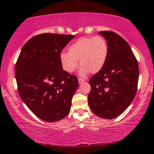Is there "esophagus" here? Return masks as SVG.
I'll return each instance as SVG.
<instances>
[{
	"label": "esophagus",
	"instance_id": "34e87169",
	"mask_svg": "<svg viewBox=\"0 0 154 154\" xmlns=\"http://www.w3.org/2000/svg\"><path fill=\"white\" fill-rule=\"evenodd\" d=\"M78 82H79V84H81L82 83H83V82H85V80L84 79H82V78H78Z\"/></svg>",
	"mask_w": 154,
	"mask_h": 154
}]
</instances>
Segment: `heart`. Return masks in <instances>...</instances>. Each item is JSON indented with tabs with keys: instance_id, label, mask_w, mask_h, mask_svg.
Masks as SVG:
<instances>
[{
	"instance_id": "b5f03b06",
	"label": "heart",
	"mask_w": 154,
	"mask_h": 154,
	"mask_svg": "<svg viewBox=\"0 0 154 154\" xmlns=\"http://www.w3.org/2000/svg\"><path fill=\"white\" fill-rule=\"evenodd\" d=\"M108 53L107 42L103 37H84L70 45L68 52L60 54V60L63 70L68 73L76 70L79 60L82 66L80 74H96L105 66Z\"/></svg>"
}]
</instances>
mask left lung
I'll return each mask as SVG.
<instances>
[{
    "mask_svg": "<svg viewBox=\"0 0 154 154\" xmlns=\"http://www.w3.org/2000/svg\"><path fill=\"white\" fill-rule=\"evenodd\" d=\"M107 42L109 53L103 68L90 78L88 103L99 117L112 119L131 105L139 79L137 60L128 42L113 31H100Z\"/></svg>",
    "mask_w": 154,
    "mask_h": 154,
    "instance_id": "obj_1",
    "label": "left lung"
}]
</instances>
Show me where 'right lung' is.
<instances>
[{
  "mask_svg": "<svg viewBox=\"0 0 154 154\" xmlns=\"http://www.w3.org/2000/svg\"><path fill=\"white\" fill-rule=\"evenodd\" d=\"M72 35L42 33L23 45L15 65L19 96L39 119L48 122L68 115L79 83L76 76L63 70L62 49Z\"/></svg>",
  "mask_w": 154,
  "mask_h": 154,
  "instance_id": "1",
  "label": "right lung"
}]
</instances>
